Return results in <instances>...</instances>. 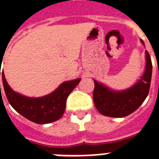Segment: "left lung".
I'll return each mask as SVG.
<instances>
[{"label":"left lung","mask_w":159,"mask_h":159,"mask_svg":"<svg viewBox=\"0 0 159 159\" xmlns=\"http://www.w3.org/2000/svg\"><path fill=\"white\" fill-rule=\"evenodd\" d=\"M142 43L144 44L143 41ZM146 68L137 83L123 91H114L94 80L93 102L98 111L109 117L121 118L136 111L148 97L152 78L151 57L146 50Z\"/></svg>","instance_id":"left-lung-1"}]
</instances>
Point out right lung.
<instances>
[{
  "label": "right lung",
  "mask_w": 159,
  "mask_h": 159,
  "mask_svg": "<svg viewBox=\"0 0 159 159\" xmlns=\"http://www.w3.org/2000/svg\"><path fill=\"white\" fill-rule=\"evenodd\" d=\"M2 73V83L8 102L17 112L37 124H48L58 120L64 114L68 95L79 83L81 78L64 82L50 94L40 98H29L14 92ZM1 92V84H0Z\"/></svg>",
  "instance_id": "add662e5"
}]
</instances>
